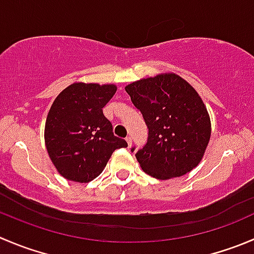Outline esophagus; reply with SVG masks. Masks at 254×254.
<instances>
[{"label":"esophagus","instance_id":"34e87169","mask_svg":"<svg viewBox=\"0 0 254 254\" xmlns=\"http://www.w3.org/2000/svg\"><path fill=\"white\" fill-rule=\"evenodd\" d=\"M127 146H131V144H132V139L130 136H127Z\"/></svg>","mask_w":254,"mask_h":254}]
</instances>
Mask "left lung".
<instances>
[{"instance_id":"left-lung-1","label":"left lung","mask_w":254,"mask_h":254,"mask_svg":"<svg viewBox=\"0 0 254 254\" xmlns=\"http://www.w3.org/2000/svg\"><path fill=\"white\" fill-rule=\"evenodd\" d=\"M125 90L149 129L146 144L135 154L142 170L167 180L197 166L211 136L210 117L197 92L174 73L137 80Z\"/></svg>"}]
</instances>
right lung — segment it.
I'll return each instance as SVG.
<instances>
[{
  "label": "right lung",
  "instance_id": "1",
  "mask_svg": "<svg viewBox=\"0 0 254 254\" xmlns=\"http://www.w3.org/2000/svg\"><path fill=\"white\" fill-rule=\"evenodd\" d=\"M117 92L114 84L74 83L52 104L44 127L49 157L59 174L75 182H89L107 166L113 152L127 147L115 136L103 108Z\"/></svg>",
  "mask_w": 254,
  "mask_h": 254
}]
</instances>
